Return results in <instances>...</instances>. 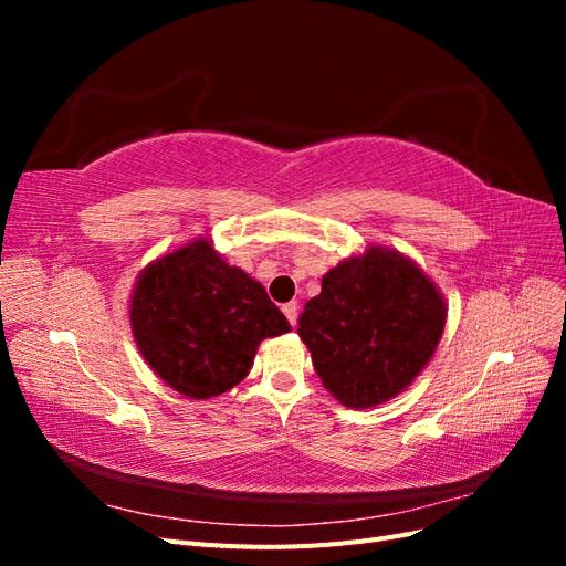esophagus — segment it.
<instances>
[{
    "label": "esophagus",
    "mask_w": 566,
    "mask_h": 566,
    "mask_svg": "<svg viewBox=\"0 0 566 566\" xmlns=\"http://www.w3.org/2000/svg\"><path fill=\"white\" fill-rule=\"evenodd\" d=\"M297 312H300V304H297V302H287V304H283V314H285V318L290 321V325H295V323H297Z\"/></svg>",
    "instance_id": "esophagus-1"
}]
</instances>
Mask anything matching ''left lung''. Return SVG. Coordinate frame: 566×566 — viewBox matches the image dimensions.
<instances>
[{"label": "left lung", "instance_id": "obj_1", "mask_svg": "<svg viewBox=\"0 0 566 566\" xmlns=\"http://www.w3.org/2000/svg\"><path fill=\"white\" fill-rule=\"evenodd\" d=\"M447 325L434 281L399 250L368 245L321 281L297 335L323 387L347 408H373L401 394L430 364Z\"/></svg>", "mask_w": 566, "mask_h": 566}]
</instances>
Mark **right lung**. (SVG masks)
Returning <instances> with one entry per match:
<instances>
[{"label":"right lung","mask_w":566,"mask_h":566,"mask_svg":"<svg viewBox=\"0 0 566 566\" xmlns=\"http://www.w3.org/2000/svg\"><path fill=\"white\" fill-rule=\"evenodd\" d=\"M129 325L158 378L198 401L241 382L262 339L290 333L262 283L227 264L208 235L158 256L139 273Z\"/></svg>","instance_id":"obj_1"}]
</instances>
